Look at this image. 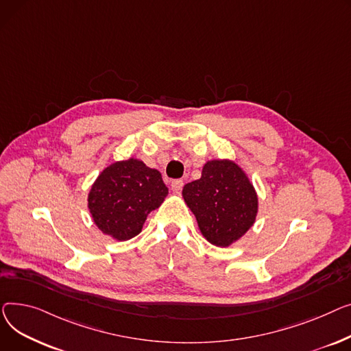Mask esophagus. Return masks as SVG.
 I'll return each mask as SVG.
<instances>
[{"instance_id": "1", "label": "esophagus", "mask_w": 351, "mask_h": 351, "mask_svg": "<svg viewBox=\"0 0 351 351\" xmlns=\"http://www.w3.org/2000/svg\"><path fill=\"white\" fill-rule=\"evenodd\" d=\"M182 185H184V181L182 180H173L171 181V190L174 193H180L182 190Z\"/></svg>"}]
</instances>
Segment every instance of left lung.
<instances>
[{
  "mask_svg": "<svg viewBox=\"0 0 351 351\" xmlns=\"http://www.w3.org/2000/svg\"><path fill=\"white\" fill-rule=\"evenodd\" d=\"M182 197L202 235L217 246L238 241L255 222L258 197L248 177L228 160L205 164L199 180L184 185Z\"/></svg>",
  "mask_w": 351,
  "mask_h": 351,
  "instance_id": "obj_1",
  "label": "left lung"
}]
</instances>
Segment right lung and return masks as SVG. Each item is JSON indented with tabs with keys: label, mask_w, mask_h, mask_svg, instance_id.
<instances>
[{
	"label": "right lung",
	"mask_w": 351,
	"mask_h": 351,
	"mask_svg": "<svg viewBox=\"0 0 351 351\" xmlns=\"http://www.w3.org/2000/svg\"><path fill=\"white\" fill-rule=\"evenodd\" d=\"M169 193L161 174L136 158L117 161L101 171L89 193L97 228L117 241L140 234L147 215Z\"/></svg>",
	"instance_id": "obj_1"
}]
</instances>
